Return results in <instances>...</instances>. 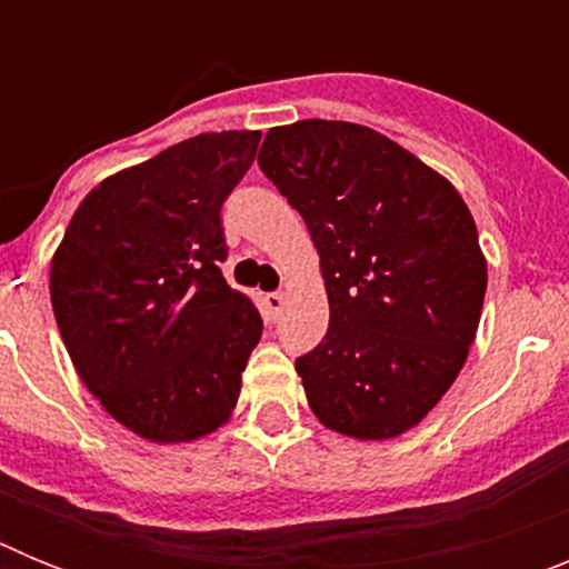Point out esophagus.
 Here are the masks:
<instances>
[{"instance_id": "1", "label": "esophagus", "mask_w": 569, "mask_h": 569, "mask_svg": "<svg viewBox=\"0 0 569 569\" xmlns=\"http://www.w3.org/2000/svg\"><path fill=\"white\" fill-rule=\"evenodd\" d=\"M261 301H264V316H268L270 321L279 319L281 308H284V296H281V293H268Z\"/></svg>"}]
</instances>
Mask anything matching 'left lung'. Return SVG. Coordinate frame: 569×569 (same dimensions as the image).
Here are the masks:
<instances>
[{"mask_svg": "<svg viewBox=\"0 0 569 569\" xmlns=\"http://www.w3.org/2000/svg\"><path fill=\"white\" fill-rule=\"evenodd\" d=\"M259 168L308 224L328 336L296 359L328 430L385 441L450 390L476 339L487 259L459 190L419 156L353 122L270 128Z\"/></svg>", "mask_w": 569, "mask_h": 569, "instance_id": "1", "label": "left lung"}]
</instances>
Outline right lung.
<instances>
[{
	"instance_id": "right-lung-1",
	"label": "right lung",
	"mask_w": 569,
	"mask_h": 569,
	"mask_svg": "<svg viewBox=\"0 0 569 569\" xmlns=\"http://www.w3.org/2000/svg\"><path fill=\"white\" fill-rule=\"evenodd\" d=\"M259 130L199 133L108 176L70 219L50 301L79 379L153 445L210 436L233 416L261 339L253 301L224 281L219 210Z\"/></svg>"
}]
</instances>
